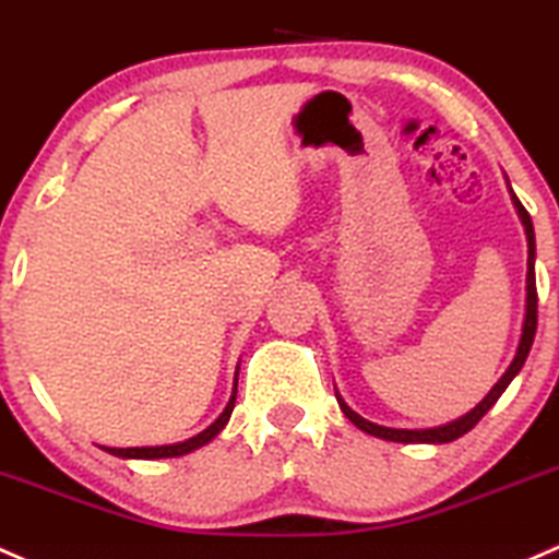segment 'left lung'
Wrapping results in <instances>:
<instances>
[{"label":"left lung","mask_w":559,"mask_h":559,"mask_svg":"<svg viewBox=\"0 0 559 559\" xmlns=\"http://www.w3.org/2000/svg\"><path fill=\"white\" fill-rule=\"evenodd\" d=\"M512 201H514L516 214H520L522 225H525V235H527V305H525V324H522L520 348H516L514 361L509 364V369H507V372H503V378L490 388V393H487V396L481 399V402L472 409V413H466V415H463V418L448 423V426L420 428V431H409V428H385V426H378V423L364 420L361 415H356L354 409H350L348 404H345L343 399L337 396L340 409H343L345 418L354 423L356 428H361V431L372 433V437L388 439V442H404V444H413V442L444 444V442H452V439H457V437H463V433H466V431H472V428L477 426L481 418H485L487 409H490L492 404H496L498 399H501V393L507 391L509 383H512V380L516 378V372H520L522 364H525L527 354H531L533 337H536V326H538V292H536V235H533L531 214H527L525 205L520 203V198H516L514 192H512Z\"/></svg>","instance_id":"8db88e82"}]
</instances>
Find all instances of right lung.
Instances as JSON below:
<instances>
[{
  "mask_svg": "<svg viewBox=\"0 0 559 559\" xmlns=\"http://www.w3.org/2000/svg\"><path fill=\"white\" fill-rule=\"evenodd\" d=\"M235 393H238V378H235V388H233V396L230 402H227L225 413L219 415L214 423H211L205 431L198 433V437L187 439V442H179V444H163V448H104L109 452V455H117V457H144V461H155V457H176V455H187V452L203 448L205 442H211V439L216 437V433L225 428V423L230 420L233 415V407H235Z\"/></svg>",
  "mask_w": 559,
  "mask_h": 559,
  "instance_id": "right-lung-1",
  "label": "right lung"
}]
</instances>
